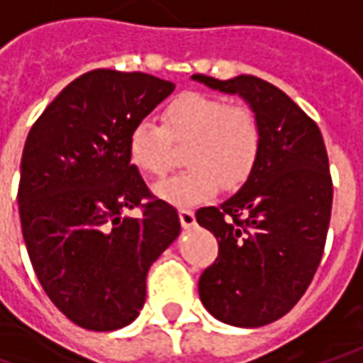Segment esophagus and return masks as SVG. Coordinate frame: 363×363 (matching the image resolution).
<instances>
[{
  "label": "esophagus",
  "mask_w": 363,
  "mask_h": 363,
  "mask_svg": "<svg viewBox=\"0 0 363 363\" xmlns=\"http://www.w3.org/2000/svg\"><path fill=\"white\" fill-rule=\"evenodd\" d=\"M179 217H181V225L184 229H193L194 225H196L194 213L193 211H189V208H181V211H179Z\"/></svg>",
  "instance_id": "34e87169"
}]
</instances>
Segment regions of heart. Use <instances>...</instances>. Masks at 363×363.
Listing matches in <instances>:
<instances>
[{
    "label": "heart",
    "instance_id": "obj_1",
    "mask_svg": "<svg viewBox=\"0 0 363 363\" xmlns=\"http://www.w3.org/2000/svg\"><path fill=\"white\" fill-rule=\"evenodd\" d=\"M172 143L186 144L189 170L157 184L155 193L170 205L193 206L211 199L219 184L235 191L251 179L261 158L263 130L251 108L186 92L167 106L162 126L148 118L132 126L130 162L146 177H162L170 169Z\"/></svg>",
    "mask_w": 363,
    "mask_h": 363
}]
</instances>
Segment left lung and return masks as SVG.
I'll return each instance as SVG.
<instances>
[{"label":"left lung","mask_w":363,"mask_h":363,"mask_svg":"<svg viewBox=\"0 0 363 363\" xmlns=\"http://www.w3.org/2000/svg\"><path fill=\"white\" fill-rule=\"evenodd\" d=\"M193 80L241 96L261 122L251 179L219 206L196 211L219 241L217 261L199 279L203 306L223 323L261 328L301 299L323 255L333 201L325 144L318 124L269 82L247 74Z\"/></svg>","instance_id":"1"}]
</instances>
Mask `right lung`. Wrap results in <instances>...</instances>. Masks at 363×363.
<instances>
[{"label": "right lung", "instance_id": "right-lung-1", "mask_svg": "<svg viewBox=\"0 0 363 363\" xmlns=\"http://www.w3.org/2000/svg\"><path fill=\"white\" fill-rule=\"evenodd\" d=\"M172 90L143 72L92 69L28 134L18 191L23 241L52 303L84 330H120L138 318L148 269L181 235L177 208L152 199L128 157L132 126ZM134 206H143L140 218L125 215Z\"/></svg>", "mask_w": 363, "mask_h": 363}]
</instances>
